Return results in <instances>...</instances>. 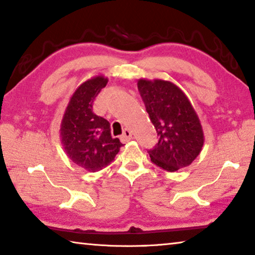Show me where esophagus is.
Masks as SVG:
<instances>
[{
	"instance_id": "1",
	"label": "esophagus",
	"mask_w": 255,
	"mask_h": 255,
	"mask_svg": "<svg viewBox=\"0 0 255 255\" xmlns=\"http://www.w3.org/2000/svg\"><path fill=\"white\" fill-rule=\"evenodd\" d=\"M120 138H122V140L125 141V143H127V141L132 139V132L129 130V129H125L124 133H123L122 137H120Z\"/></svg>"
}]
</instances>
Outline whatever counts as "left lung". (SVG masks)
I'll list each match as a JSON object with an SVG mask.
<instances>
[{
  "mask_svg": "<svg viewBox=\"0 0 255 255\" xmlns=\"http://www.w3.org/2000/svg\"><path fill=\"white\" fill-rule=\"evenodd\" d=\"M137 86L158 136L148 150L150 161L169 172L189 166L200 154L205 137L188 97L170 81L140 79Z\"/></svg>",
  "mask_w": 255,
  "mask_h": 255,
  "instance_id": "8db88e82",
  "label": "left lung"
}]
</instances>
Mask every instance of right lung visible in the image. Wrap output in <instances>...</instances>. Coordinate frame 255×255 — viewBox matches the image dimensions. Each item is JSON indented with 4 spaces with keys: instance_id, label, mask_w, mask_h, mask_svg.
Returning <instances> with one entry per match:
<instances>
[{
    "instance_id": "right-lung-1",
    "label": "right lung",
    "mask_w": 255,
    "mask_h": 255,
    "mask_svg": "<svg viewBox=\"0 0 255 255\" xmlns=\"http://www.w3.org/2000/svg\"><path fill=\"white\" fill-rule=\"evenodd\" d=\"M108 83L102 75L93 76L77 88L60 124V140L68 158L89 172L106 167L123 144L112 138L110 124L93 114L94 99Z\"/></svg>"
}]
</instances>
